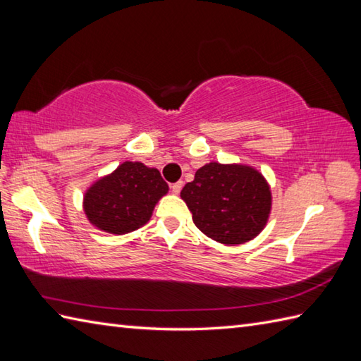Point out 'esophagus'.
Returning <instances> with one entry per match:
<instances>
[{"instance_id": "esophagus-1", "label": "esophagus", "mask_w": 361, "mask_h": 361, "mask_svg": "<svg viewBox=\"0 0 361 361\" xmlns=\"http://www.w3.org/2000/svg\"><path fill=\"white\" fill-rule=\"evenodd\" d=\"M181 188H183V181H176V183H173V185H171V189L173 194H180Z\"/></svg>"}]
</instances>
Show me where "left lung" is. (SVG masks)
<instances>
[{
  "mask_svg": "<svg viewBox=\"0 0 361 361\" xmlns=\"http://www.w3.org/2000/svg\"><path fill=\"white\" fill-rule=\"evenodd\" d=\"M195 226L225 245L245 243L262 231L271 209L265 178L252 167L209 163L181 190Z\"/></svg>",
  "mask_w": 361,
  "mask_h": 361,
  "instance_id": "8db88e82",
  "label": "left lung"
}]
</instances>
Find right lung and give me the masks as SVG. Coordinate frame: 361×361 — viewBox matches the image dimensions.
Returning <instances> with one entry per match:
<instances>
[{
    "label": "right lung",
    "instance_id": "obj_1",
    "mask_svg": "<svg viewBox=\"0 0 361 361\" xmlns=\"http://www.w3.org/2000/svg\"><path fill=\"white\" fill-rule=\"evenodd\" d=\"M169 186L157 169L126 161L97 180L83 197L90 224L111 234H127L147 224Z\"/></svg>",
    "mask_w": 361,
    "mask_h": 361
}]
</instances>
